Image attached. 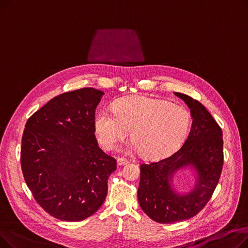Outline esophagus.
Listing matches in <instances>:
<instances>
[{
    "mask_svg": "<svg viewBox=\"0 0 248 248\" xmlns=\"http://www.w3.org/2000/svg\"><path fill=\"white\" fill-rule=\"evenodd\" d=\"M116 162H117V165H119V166H124V165L127 164V160L124 159V158H119L116 160Z\"/></svg>",
    "mask_w": 248,
    "mask_h": 248,
    "instance_id": "obj_1",
    "label": "esophagus"
}]
</instances>
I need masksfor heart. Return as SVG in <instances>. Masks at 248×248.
Listing matches in <instances>:
<instances>
[{
	"mask_svg": "<svg viewBox=\"0 0 248 248\" xmlns=\"http://www.w3.org/2000/svg\"><path fill=\"white\" fill-rule=\"evenodd\" d=\"M190 124L184 108L148 96L121 98L113 104V112L100 109L94 117L95 133L103 149H114L131 132L133 147L154 159L170 155L183 144Z\"/></svg>",
	"mask_w": 248,
	"mask_h": 248,
	"instance_id": "1",
	"label": "heart"
}]
</instances>
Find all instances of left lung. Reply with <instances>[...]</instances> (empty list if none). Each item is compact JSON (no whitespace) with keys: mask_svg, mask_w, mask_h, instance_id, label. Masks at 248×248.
Listing matches in <instances>:
<instances>
[{"mask_svg":"<svg viewBox=\"0 0 248 248\" xmlns=\"http://www.w3.org/2000/svg\"><path fill=\"white\" fill-rule=\"evenodd\" d=\"M190 108L192 126L186 140L170 157L140 165L138 189L140 206L159 223H174L197 215L212 197L223 167L222 129L203 104L175 93ZM191 166L197 183L191 192L180 194L171 186L173 174Z\"/></svg>","mask_w":248,"mask_h":248,"instance_id":"1","label":"left lung"}]
</instances>
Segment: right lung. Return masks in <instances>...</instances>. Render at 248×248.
<instances>
[{"label":"right lung","mask_w":248,"mask_h":248,"mask_svg":"<svg viewBox=\"0 0 248 248\" xmlns=\"http://www.w3.org/2000/svg\"><path fill=\"white\" fill-rule=\"evenodd\" d=\"M104 93L93 87L62 93L26 123L21 167L37 203L62 221H81L106 200L114 158L95 139V108Z\"/></svg>","instance_id":"add662e5"}]
</instances>
